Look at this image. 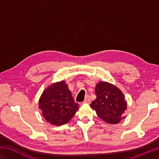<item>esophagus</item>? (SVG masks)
<instances>
[{
	"mask_svg": "<svg viewBox=\"0 0 159 159\" xmlns=\"http://www.w3.org/2000/svg\"><path fill=\"white\" fill-rule=\"evenodd\" d=\"M83 103H86V104H90L91 103V98L89 96H87L86 97V98L84 100Z\"/></svg>",
	"mask_w": 159,
	"mask_h": 159,
	"instance_id": "1",
	"label": "esophagus"
}]
</instances>
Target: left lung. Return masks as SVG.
Masks as SVG:
<instances>
[{
  "label": "left lung",
  "instance_id": "obj_1",
  "mask_svg": "<svg viewBox=\"0 0 159 159\" xmlns=\"http://www.w3.org/2000/svg\"><path fill=\"white\" fill-rule=\"evenodd\" d=\"M96 100L91 104V108L107 123L116 124L124 119L127 109L124 95L116 86L107 82H99L95 88Z\"/></svg>",
  "mask_w": 159,
  "mask_h": 159
}]
</instances>
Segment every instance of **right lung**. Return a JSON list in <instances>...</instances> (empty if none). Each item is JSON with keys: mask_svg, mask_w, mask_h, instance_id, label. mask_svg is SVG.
<instances>
[{"mask_svg": "<svg viewBox=\"0 0 159 159\" xmlns=\"http://www.w3.org/2000/svg\"><path fill=\"white\" fill-rule=\"evenodd\" d=\"M65 81L52 83L43 91L39 108L43 118L50 124L61 126L72 119L79 109Z\"/></svg>", "mask_w": 159, "mask_h": 159, "instance_id": "1", "label": "right lung"}]
</instances>
